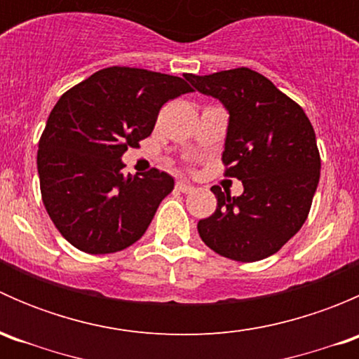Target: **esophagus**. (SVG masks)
Masks as SVG:
<instances>
[{
	"instance_id": "1",
	"label": "esophagus",
	"mask_w": 359,
	"mask_h": 359,
	"mask_svg": "<svg viewBox=\"0 0 359 359\" xmlns=\"http://www.w3.org/2000/svg\"><path fill=\"white\" fill-rule=\"evenodd\" d=\"M177 189L180 191V193H191V191L194 189L193 186H191L189 182H186V180H179V182H177Z\"/></svg>"
}]
</instances>
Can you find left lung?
<instances>
[{
    "mask_svg": "<svg viewBox=\"0 0 359 359\" xmlns=\"http://www.w3.org/2000/svg\"><path fill=\"white\" fill-rule=\"evenodd\" d=\"M229 114L222 161L243 184L240 196L212 187L217 210L198 222L206 247L240 262L273 255L299 233L320 182L313 125L299 104L248 67L186 74Z\"/></svg>",
    "mask_w": 359,
    "mask_h": 359,
    "instance_id": "obj_1",
    "label": "left lung"
}]
</instances>
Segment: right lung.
<instances>
[{"instance_id": "add662e5", "label": "right lung", "mask_w": 359, "mask_h": 359, "mask_svg": "<svg viewBox=\"0 0 359 359\" xmlns=\"http://www.w3.org/2000/svg\"><path fill=\"white\" fill-rule=\"evenodd\" d=\"M193 92L186 78L107 67L64 93L38 146V175L50 219L86 253H114L142 238L173 177L153 168L125 175L128 147L151 135L170 99Z\"/></svg>"}]
</instances>
